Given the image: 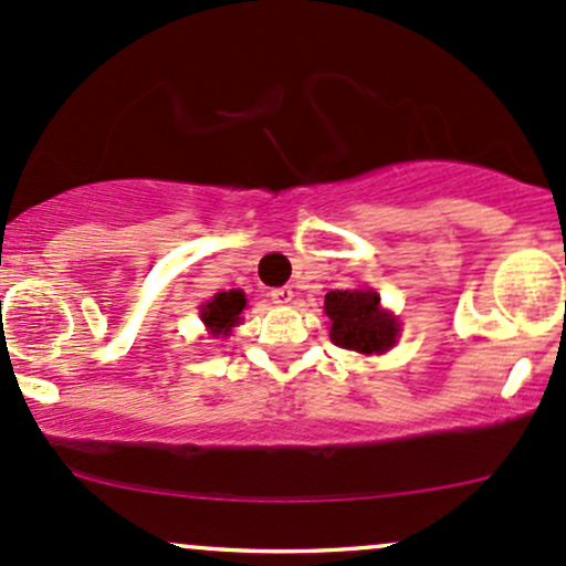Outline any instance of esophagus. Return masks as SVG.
Returning a JSON list of instances; mask_svg holds the SVG:
<instances>
[{
    "mask_svg": "<svg viewBox=\"0 0 566 566\" xmlns=\"http://www.w3.org/2000/svg\"><path fill=\"white\" fill-rule=\"evenodd\" d=\"M270 300L275 302V305H289V302L294 300V291H291L289 285H281V289L270 291Z\"/></svg>",
    "mask_w": 566,
    "mask_h": 566,
    "instance_id": "obj_1",
    "label": "esophagus"
}]
</instances>
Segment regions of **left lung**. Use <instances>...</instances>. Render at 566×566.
I'll return each mask as SVG.
<instances>
[{"mask_svg": "<svg viewBox=\"0 0 566 566\" xmlns=\"http://www.w3.org/2000/svg\"><path fill=\"white\" fill-rule=\"evenodd\" d=\"M329 315V337L334 345L356 354H386L399 334V321L380 307V296L373 289L329 291L324 300Z\"/></svg>", "mask_w": 566, "mask_h": 566, "instance_id": "obj_1", "label": "left lung"}]
</instances>
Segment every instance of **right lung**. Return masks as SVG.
<instances>
[{
    "mask_svg": "<svg viewBox=\"0 0 566 566\" xmlns=\"http://www.w3.org/2000/svg\"><path fill=\"white\" fill-rule=\"evenodd\" d=\"M242 310H245V294L240 289L221 291V294L212 296L208 305H202V321L212 337H221V334L227 337L240 324Z\"/></svg>",
    "mask_w": 566,
    "mask_h": 566,
    "instance_id": "right-lung-1",
    "label": "right lung"
}]
</instances>
